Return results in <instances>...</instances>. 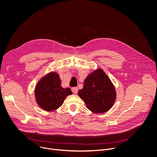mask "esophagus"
<instances>
[{"instance_id": "34e87169", "label": "esophagus", "mask_w": 157, "mask_h": 157, "mask_svg": "<svg viewBox=\"0 0 157 157\" xmlns=\"http://www.w3.org/2000/svg\"><path fill=\"white\" fill-rule=\"evenodd\" d=\"M71 90H72V92H73L74 94H77V93L78 92V88H76V87L72 88Z\"/></svg>"}]
</instances>
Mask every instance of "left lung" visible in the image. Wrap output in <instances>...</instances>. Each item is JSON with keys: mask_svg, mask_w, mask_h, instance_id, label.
<instances>
[{"mask_svg": "<svg viewBox=\"0 0 157 157\" xmlns=\"http://www.w3.org/2000/svg\"><path fill=\"white\" fill-rule=\"evenodd\" d=\"M78 95L87 108L95 113L107 112L113 106L117 98L114 85L100 67L86 77L84 86L78 90Z\"/></svg>", "mask_w": 157, "mask_h": 157, "instance_id": "8db88e82", "label": "left lung"}]
</instances>
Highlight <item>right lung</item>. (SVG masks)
Here are the masks:
<instances>
[{
    "label": "right lung",
    "instance_id": "obj_1",
    "mask_svg": "<svg viewBox=\"0 0 157 157\" xmlns=\"http://www.w3.org/2000/svg\"><path fill=\"white\" fill-rule=\"evenodd\" d=\"M72 94L70 88H63L61 86L60 76L54 71L42 77L34 90L37 104L40 108L49 112L60 107L66 97Z\"/></svg>",
    "mask_w": 157,
    "mask_h": 157
}]
</instances>
